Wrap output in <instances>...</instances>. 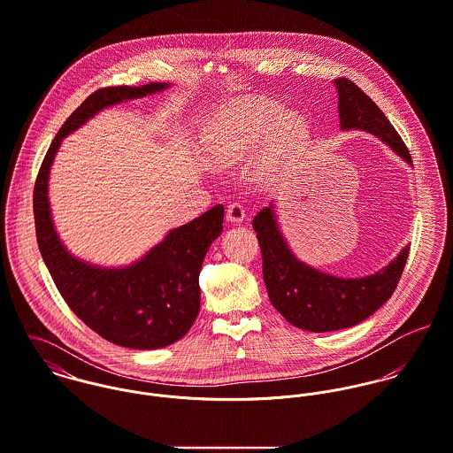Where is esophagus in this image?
<instances>
[{
	"mask_svg": "<svg viewBox=\"0 0 453 453\" xmlns=\"http://www.w3.org/2000/svg\"><path fill=\"white\" fill-rule=\"evenodd\" d=\"M226 219L233 224H240L245 219V208L242 206V203H231L226 210Z\"/></svg>",
	"mask_w": 453,
	"mask_h": 453,
	"instance_id": "1",
	"label": "esophagus"
}]
</instances>
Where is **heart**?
<instances>
[{"mask_svg": "<svg viewBox=\"0 0 453 453\" xmlns=\"http://www.w3.org/2000/svg\"><path fill=\"white\" fill-rule=\"evenodd\" d=\"M306 136V120L285 113L273 101H233L220 106L204 124L201 149L215 166L245 159L254 149V173L261 179L274 173Z\"/></svg>", "mask_w": 453, "mask_h": 453, "instance_id": "b5f03b06", "label": "heart"}]
</instances>
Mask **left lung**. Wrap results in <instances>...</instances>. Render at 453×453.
<instances>
[{"instance_id": "obj_1", "label": "left lung", "mask_w": 453, "mask_h": 453, "mask_svg": "<svg viewBox=\"0 0 453 453\" xmlns=\"http://www.w3.org/2000/svg\"><path fill=\"white\" fill-rule=\"evenodd\" d=\"M342 129H364L387 143L411 165L404 142L376 106V103L349 79L334 81ZM263 252V274L273 306L292 326L327 333L347 329L371 317L395 290L410 245L374 274L340 278L301 263L285 242L276 222L274 206L263 208L252 222Z\"/></svg>"}]
</instances>
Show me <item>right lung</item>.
<instances>
[{
	"mask_svg": "<svg viewBox=\"0 0 453 453\" xmlns=\"http://www.w3.org/2000/svg\"><path fill=\"white\" fill-rule=\"evenodd\" d=\"M150 82L142 88H104L66 119L40 166L33 211L43 263L72 311L101 338L126 349L168 347L187 334L199 313V272L210 245L220 236L224 206L172 229L140 261L124 268H101L72 256L59 240L49 203V173L63 138L103 108L168 89Z\"/></svg>",
	"mask_w": 453,
	"mask_h": 453,
	"instance_id": "right-lung-1",
	"label": "right lung"
}]
</instances>
